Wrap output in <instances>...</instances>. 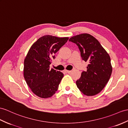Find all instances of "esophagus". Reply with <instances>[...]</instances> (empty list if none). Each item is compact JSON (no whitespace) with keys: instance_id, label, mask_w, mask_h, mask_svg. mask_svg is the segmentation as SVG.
Masks as SVG:
<instances>
[{"instance_id":"34e87169","label":"esophagus","mask_w":128,"mask_h":128,"mask_svg":"<svg viewBox=\"0 0 128 128\" xmlns=\"http://www.w3.org/2000/svg\"><path fill=\"white\" fill-rule=\"evenodd\" d=\"M64 72L66 73H70L71 72V70H64Z\"/></svg>"}]
</instances>
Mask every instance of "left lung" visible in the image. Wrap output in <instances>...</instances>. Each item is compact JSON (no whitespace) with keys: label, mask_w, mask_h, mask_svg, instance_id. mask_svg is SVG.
I'll return each instance as SVG.
<instances>
[{"label":"left lung","mask_w":128,"mask_h":128,"mask_svg":"<svg viewBox=\"0 0 128 128\" xmlns=\"http://www.w3.org/2000/svg\"><path fill=\"white\" fill-rule=\"evenodd\" d=\"M69 40L78 46L82 59L89 64L87 70L82 72L76 82L78 88L87 96L98 94L108 83L112 71L110 56L90 34H79L70 37Z\"/></svg>","instance_id":"1"}]
</instances>
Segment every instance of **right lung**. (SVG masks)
<instances>
[{
  "label": "right lung",
  "instance_id": "right-lung-1",
  "mask_svg": "<svg viewBox=\"0 0 128 128\" xmlns=\"http://www.w3.org/2000/svg\"><path fill=\"white\" fill-rule=\"evenodd\" d=\"M68 37L43 36L31 46L24 61L23 74L32 92L42 98L51 97L56 92L64 74L49 65L55 54L66 43Z\"/></svg>",
  "mask_w": 128,
  "mask_h": 128
}]
</instances>
